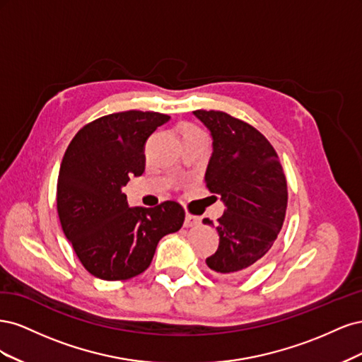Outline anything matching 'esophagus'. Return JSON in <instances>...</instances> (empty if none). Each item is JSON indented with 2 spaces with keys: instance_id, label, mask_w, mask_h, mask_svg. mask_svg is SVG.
Instances as JSON below:
<instances>
[{
  "instance_id": "esophagus-1",
  "label": "esophagus",
  "mask_w": 362,
  "mask_h": 362,
  "mask_svg": "<svg viewBox=\"0 0 362 362\" xmlns=\"http://www.w3.org/2000/svg\"><path fill=\"white\" fill-rule=\"evenodd\" d=\"M198 225H199V217H196L193 214L185 216V221H184L185 228H192V226H198Z\"/></svg>"
}]
</instances>
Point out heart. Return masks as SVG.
Segmentation results:
<instances>
[{
  "mask_svg": "<svg viewBox=\"0 0 362 362\" xmlns=\"http://www.w3.org/2000/svg\"><path fill=\"white\" fill-rule=\"evenodd\" d=\"M193 133H199V131L192 128V127H184V129H182V134H184V136H185V134H193Z\"/></svg>",
  "mask_w": 362,
  "mask_h": 362,
  "instance_id": "1",
  "label": "heart"
}]
</instances>
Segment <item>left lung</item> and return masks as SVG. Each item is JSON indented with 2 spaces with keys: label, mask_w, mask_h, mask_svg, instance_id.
Returning <instances> with one entry per match:
<instances>
[{
  "label": "left lung",
  "mask_w": 362,
  "mask_h": 362,
  "mask_svg": "<svg viewBox=\"0 0 362 362\" xmlns=\"http://www.w3.org/2000/svg\"><path fill=\"white\" fill-rule=\"evenodd\" d=\"M193 115L213 137L206 189L226 206L217 218L218 247L205 262L217 276L240 278L258 264L281 231L288 201L286 175L276 151L257 128L225 112Z\"/></svg>",
  "instance_id": "1"
}]
</instances>
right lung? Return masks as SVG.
I'll return each instance as SVG.
<instances>
[{
	"mask_svg": "<svg viewBox=\"0 0 362 362\" xmlns=\"http://www.w3.org/2000/svg\"><path fill=\"white\" fill-rule=\"evenodd\" d=\"M170 116L128 110L84 125L69 144L57 180L64 235L90 275L127 281L144 273L160 240L180 231L184 208L175 201L129 208L122 192L145 170V144Z\"/></svg>",
	"mask_w": 362,
	"mask_h": 362,
	"instance_id": "right-lung-1",
	"label": "right lung"
}]
</instances>
